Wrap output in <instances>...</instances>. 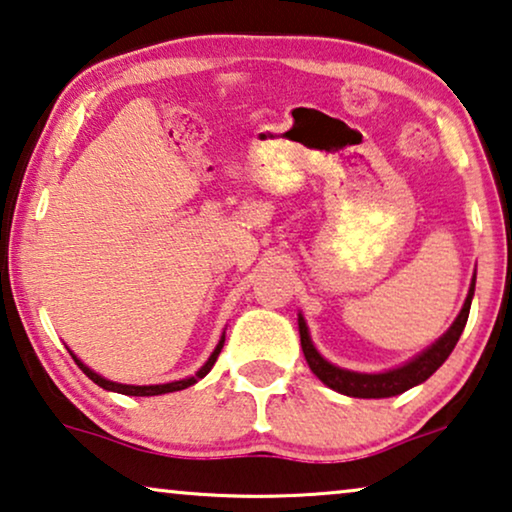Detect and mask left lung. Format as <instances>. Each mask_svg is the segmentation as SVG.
<instances>
[{
  "label": "left lung",
  "mask_w": 512,
  "mask_h": 512,
  "mask_svg": "<svg viewBox=\"0 0 512 512\" xmlns=\"http://www.w3.org/2000/svg\"><path fill=\"white\" fill-rule=\"evenodd\" d=\"M473 291H475V282H471V291H468L466 303L461 307L459 317L454 319V324L450 326L443 338H440L436 345H431L426 352L415 356L410 363H405L401 368L387 370V373H377V375H366V373H352V370H342L333 363H328L326 359H321V354L314 349L310 333H307L305 319L298 314V328H300V347H303L305 361L307 366L312 368V373L319 377L326 387H331L333 391H340L345 396H354V398H387V396H398L403 391H408L417 384H422L424 380L436 373V370L443 366L447 356L452 354L454 345L459 342V335L464 333V326L468 321V312H471V300H473Z\"/></svg>",
  "instance_id": "8db88e82"
}]
</instances>
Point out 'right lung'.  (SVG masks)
I'll return each instance as SVG.
<instances>
[{
    "instance_id": "obj_1",
    "label": "right lung",
    "mask_w": 512,
    "mask_h": 512,
    "mask_svg": "<svg viewBox=\"0 0 512 512\" xmlns=\"http://www.w3.org/2000/svg\"><path fill=\"white\" fill-rule=\"evenodd\" d=\"M223 342H226V338L219 340V345H216V349L212 352V356H209V361L202 366L198 373H195V377H188V380H179V382H167V384H151V387H135V384H118V382H109L104 380V377H100L97 373H93L88 366H83V363L76 359V356L72 354V359L76 361V366H79L83 373H86L90 380H93L97 387L102 389H109V391H116V394H125V396H158V394H170V391H181L186 387H191V384H195L198 380H202L209 370H212V366L216 363V359H219L221 349H223Z\"/></svg>"
}]
</instances>
